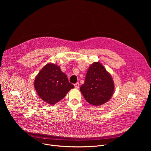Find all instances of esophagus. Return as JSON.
Masks as SVG:
<instances>
[{
	"label": "esophagus",
	"instance_id": "1",
	"mask_svg": "<svg viewBox=\"0 0 151 151\" xmlns=\"http://www.w3.org/2000/svg\"><path fill=\"white\" fill-rule=\"evenodd\" d=\"M74 86H75V87L76 88H78L79 87V82H76V83H75V84H74Z\"/></svg>",
	"mask_w": 151,
	"mask_h": 151
}]
</instances>
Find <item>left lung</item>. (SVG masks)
I'll return each mask as SVG.
<instances>
[{"label":"left lung","instance_id":"obj_1","mask_svg":"<svg viewBox=\"0 0 151 151\" xmlns=\"http://www.w3.org/2000/svg\"><path fill=\"white\" fill-rule=\"evenodd\" d=\"M114 83L111 75L99 62L91 64L80 91L90 104L100 106L108 101L112 96Z\"/></svg>","mask_w":151,"mask_h":151}]
</instances>
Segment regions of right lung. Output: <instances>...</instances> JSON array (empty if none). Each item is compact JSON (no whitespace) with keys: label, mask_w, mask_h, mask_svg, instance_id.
Masks as SVG:
<instances>
[{"label":"right lung","mask_w":151,"mask_h":151,"mask_svg":"<svg viewBox=\"0 0 151 151\" xmlns=\"http://www.w3.org/2000/svg\"><path fill=\"white\" fill-rule=\"evenodd\" d=\"M34 87L41 99L50 104H55L74 88L66 75L55 64H47L36 76Z\"/></svg>","instance_id":"1"}]
</instances>
